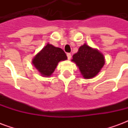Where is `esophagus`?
I'll use <instances>...</instances> for the list:
<instances>
[{"label":"esophagus","mask_w":128,"mask_h":128,"mask_svg":"<svg viewBox=\"0 0 128 128\" xmlns=\"http://www.w3.org/2000/svg\"><path fill=\"white\" fill-rule=\"evenodd\" d=\"M67 58L68 60H70L71 59V54L70 53H67Z\"/></svg>","instance_id":"obj_1"}]
</instances>
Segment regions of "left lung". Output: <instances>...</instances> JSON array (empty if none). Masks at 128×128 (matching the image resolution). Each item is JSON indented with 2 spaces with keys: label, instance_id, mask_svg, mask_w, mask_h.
<instances>
[{
  "label": "left lung",
  "instance_id": "obj_1",
  "mask_svg": "<svg viewBox=\"0 0 128 128\" xmlns=\"http://www.w3.org/2000/svg\"><path fill=\"white\" fill-rule=\"evenodd\" d=\"M71 61L78 66L84 79H92L103 68L105 58L98 49L90 47L85 43L72 56Z\"/></svg>",
  "mask_w": 128,
  "mask_h": 128
}]
</instances>
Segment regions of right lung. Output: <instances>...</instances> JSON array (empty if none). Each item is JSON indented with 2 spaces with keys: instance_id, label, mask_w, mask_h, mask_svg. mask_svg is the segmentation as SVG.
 Returning a JSON list of instances; mask_svg holds the SVG:
<instances>
[{
  "instance_id": "1",
  "label": "right lung",
  "mask_w": 128,
  "mask_h": 128,
  "mask_svg": "<svg viewBox=\"0 0 128 128\" xmlns=\"http://www.w3.org/2000/svg\"><path fill=\"white\" fill-rule=\"evenodd\" d=\"M67 60L62 48L48 43L32 59V64L42 77H50L60 62Z\"/></svg>"
}]
</instances>
